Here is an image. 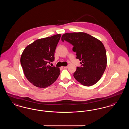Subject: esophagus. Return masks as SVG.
Segmentation results:
<instances>
[{
    "label": "esophagus",
    "mask_w": 129,
    "mask_h": 129,
    "mask_svg": "<svg viewBox=\"0 0 129 129\" xmlns=\"http://www.w3.org/2000/svg\"><path fill=\"white\" fill-rule=\"evenodd\" d=\"M61 68L62 69H66V68H67L68 66H66V67H62Z\"/></svg>",
    "instance_id": "esophagus-1"
}]
</instances>
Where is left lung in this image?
Returning a JSON list of instances; mask_svg holds the SVG:
<instances>
[{"instance_id":"1","label":"left lung","mask_w":129,"mask_h":129,"mask_svg":"<svg viewBox=\"0 0 129 129\" xmlns=\"http://www.w3.org/2000/svg\"><path fill=\"white\" fill-rule=\"evenodd\" d=\"M74 46L82 67H77L74 78L85 86L95 84L102 77L107 65L106 50L99 40L84 32L66 33L61 37Z\"/></svg>"}]
</instances>
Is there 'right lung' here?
I'll return each instance as SVG.
<instances>
[{"label":"right lung","mask_w":129,"mask_h":129,"mask_svg":"<svg viewBox=\"0 0 129 129\" xmlns=\"http://www.w3.org/2000/svg\"><path fill=\"white\" fill-rule=\"evenodd\" d=\"M60 37L61 34H58L38 39L23 51L21 64L25 77L34 86L47 87L59 76V68L48 64L54 61L55 48Z\"/></svg>","instance_id":"right-lung-1"}]
</instances>
